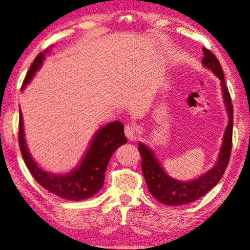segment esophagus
Segmentation results:
<instances>
[{"mask_svg":"<svg viewBox=\"0 0 250 250\" xmlns=\"http://www.w3.org/2000/svg\"><path fill=\"white\" fill-rule=\"evenodd\" d=\"M125 135L129 141H135L136 136H137V131H136L135 125L132 123H128L125 127Z\"/></svg>","mask_w":250,"mask_h":250,"instance_id":"1","label":"esophagus"}]
</instances>
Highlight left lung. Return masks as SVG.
<instances>
[{"mask_svg": "<svg viewBox=\"0 0 250 250\" xmlns=\"http://www.w3.org/2000/svg\"><path fill=\"white\" fill-rule=\"evenodd\" d=\"M202 64L205 65V67L211 69L212 73L221 80L223 97H224L226 111L229 114V125L223 137V144L217 164L205 175L189 182H181L169 177L158 160L155 159L151 149L143 143H139L138 151L142 156V170L146 185L153 197L164 205H186L204 197L206 193L210 191L221 181L229 161L232 148V130H233V106L231 104V96H229L228 86L225 85L224 73H223L218 59L210 50L206 48H204Z\"/></svg>", "mask_w": 250, "mask_h": 250, "instance_id": "left-lung-1", "label": "left lung"}]
</instances>
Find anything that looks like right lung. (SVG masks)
Here are the masks:
<instances>
[{
    "label": "right lung",
    "instance_id": "obj_1",
    "mask_svg": "<svg viewBox=\"0 0 250 250\" xmlns=\"http://www.w3.org/2000/svg\"><path fill=\"white\" fill-rule=\"evenodd\" d=\"M48 52L49 49H45L44 51L36 56L31 68L25 76L22 88H25V85L34 76L35 72L41 67L44 55ZM18 141L25 164L40 185L66 200L80 201L94 197L103 188L105 170L107 168L109 159L119 146L127 142V138L125 137L123 125L121 122L115 121L108 123L105 127L99 129L97 134L95 135L90 147L88 148L79 167L65 175H53L44 171L32 159L25 142L21 112H19Z\"/></svg>",
    "mask_w": 250,
    "mask_h": 250
}]
</instances>
